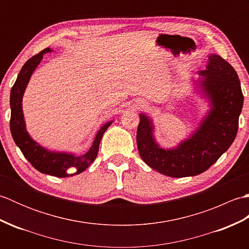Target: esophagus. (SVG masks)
Instances as JSON below:
<instances>
[{
	"label": "esophagus",
	"mask_w": 249,
	"mask_h": 249,
	"mask_svg": "<svg viewBox=\"0 0 249 249\" xmlns=\"http://www.w3.org/2000/svg\"><path fill=\"white\" fill-rule=\"evenodd\" d=\"M141 106H144V104H143V105H141Z\"/></svg>",
	"instance_id": "esophagus-1"
}]
</instances>
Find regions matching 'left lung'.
Instances as JSON below:
<instances>
[{"instance_id": "1", "label": "left lung", "mask_w": 249, "mask_h": 249, "mask_svg": "<svg viewBox=\"0 0 249 249\" xmlns=\"http://www.w3.org/2000/svg\"><path fill=\"white\" fill-rule=\"evenodd\" d=\"M199 75L194 82L202 98L209 100L210 110L197 129L177 146L166 149L157 143L152 118L140 113L139 154L147 166L168 177H194L208 170L229 149L239 128L244 96L234 68L221 56L210 54Z\"/></svg>"}]
</instances>
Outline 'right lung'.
Masks as SVG:
<instances>
[{
  "label": "right lung",
  "mask_w": 249,
  "mask_h": 249,
  "mask_svg": "<svg viewBox=\"0 0 249 249\" xmlns=\"http://www.w3.org/2000/svg\"><path fill=\"white\" fill-rule=\"evenodd\" d=\"M51 51L52 49L50 48H46L45 50L40 51L38 54L26 61L25 64L21 68L17 80L12 88V91H10L9 103L10 110H12V113H10V133H12L15 143L17 144L24 157L36 170L56 178H67L83 172L95 160L98 153L100 140H102L105 131L112 124L113 120L105 123L99 128L89 150L86 154L82 155H75L73 153L67 152L50 151L33 140L26 130L22 110V98L30 79L43 60L44 54ZM70 168H75L76 172L70 174L68 172Z\"/></svg>",
  "instance_id": "obj_1"
}]
</instances>
